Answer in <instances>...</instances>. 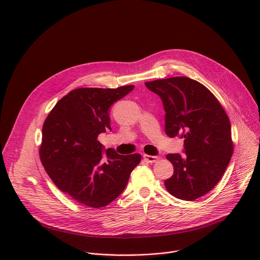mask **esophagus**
Returning <instances> with one entry per match:
<instances>
[{"mask_svg": "<svg viewBox=\"0 0 260 260\" xmlns=\"http://www.w3.org/2000/svg\"><path fill=\"white\" fill-rule=\"evenodd\" d=\"M143 158H144L147 162H149V164H154V162H156V161L159 159L158 156L147 155V154H144V155H143Z\"/></svg>", "mask_w": 260, "mask_h": 260, "instance_id": "esophagus-1", "label": "esophagus"}]
</instances>
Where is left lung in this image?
<instances>
[{
    "instance_id": "1",
    "label": "left lung",
    "mask_w": 260,
    "mask_h": 260,
    "mask_svg": "<svg viewBox=\"0 0 260 260\" xmlns=\"http://www.w3.org/2000/svg\"><path fill=\"white\" fill-rule=\"evenodd\" d=\"M166 111V134L184 139V155L171 153L173 176L165 181L177 199L194 201L211 191L223 176L234 152L228 114L215 95L188 77L145 82Z\"/></svg>"
}]
</instances>
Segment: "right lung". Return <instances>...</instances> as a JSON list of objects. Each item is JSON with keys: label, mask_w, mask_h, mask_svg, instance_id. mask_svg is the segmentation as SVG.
Returning <instances> with one entry per match:
<instances>
[{"label": "right lung", "mask_w": 260, "mask_h": 260, "mask_svg": "<svg viewBox=\"0 0 260 260\" xmlns=\"http://www.w3.org/2000/svg\"><path fill=\"white\" fill-rule=\"evenodd\" d=\"M134 87L74 89L45 119L41 162L56 187L79 204L99 209L112 203L141 161L138 153L120 155L112 148L103 152L98 141L100 134L111 131L110 107Z\"/></svg>", "instance_id": "right-lung-1"}]
</instances>
